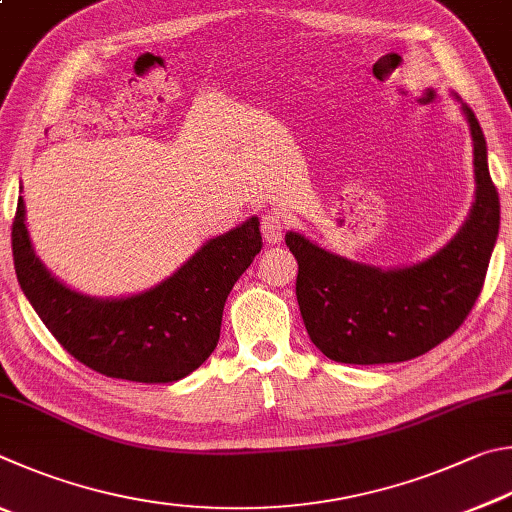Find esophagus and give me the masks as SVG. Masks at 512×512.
Returning a JSON list of instances; mask_svg holds the SVG:
<instances>
[{"label":"esophagus","mask_w":512,"mask_h":512,"mask_svg":"<svg viewBox=\"0 0 512 512\" xmlns=\"http://www.w3.org/2000/svg\"><path fill=\"white\" fill-rule=\"evenodd\" d=\"M283 229H285L283 215H279V213L263 215L261 231H263L265 242H270V245H279V242L283 240Z\"/></svg>","instance_id":"1"}]
</instances>
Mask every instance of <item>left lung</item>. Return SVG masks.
I'll return each instance as SVG.
<instances>
[{"label": "left lung", "mask_w": 512, "mask_h": 512, "mask_svg": "<svg viewBox=\"0 0 512 512\" xmlns=\"http://www.w3.org/2000/svg\"><path fill=\"white\" fill-rule=\"evenodd\" d=\"M470 125L474 202L456 236L425 261L375 267L319 247L299 231L285 233L297 258V301L308 335L342 364L414 360L450 337L481 294L499 236V195L490 179L486 137L459 96Z\"/></svg>", "instance_id": "8db88e82"}]
</instances>
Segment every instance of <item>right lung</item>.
Wrapping results in <instances>:
<instances>
[{
	"mask_svg": "<svg viewBox=\"0 0 512 512\" xmlns=\"http://www.w3.org/2000/svg\"><path fill=\"white\" fill-rule=\"evenodd\" d=\"M251 215L206 240L168 279L128 297H92L62 283L35 254L17 197L13 261L24 297L69 355L107 378L166 384L191 375L220 339L222 310L263 247Z\"/></svg>",
	"mask_w": 512,
	"mask_h": 512,
	"instance_id": "1",
	"label": "right lung"
}]
</instances>
